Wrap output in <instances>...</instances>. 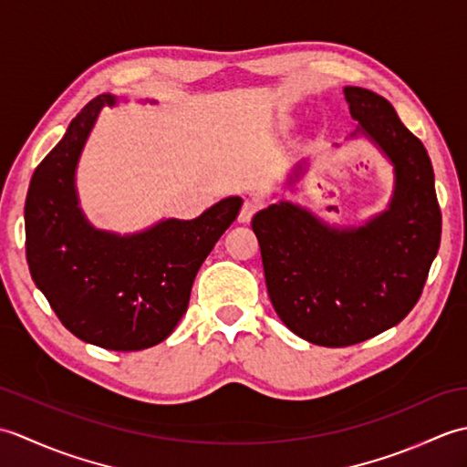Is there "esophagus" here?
Instances as JSON below:
<instances>
[{
  "label": "esophagus",
  "instance_id": "obj_1",
  "mask_svg": "<svg viewBox=\"0 0 467 467\" xmlns=\"http://www.w3.org/2000/svg\"><path fill=\"white\" fill-rule=\"evenodd\" d=\"M261 206H263L261 198H256V196L244 198V202L241 206V213H239V223H251V218L254 216V213L259 211Z\"/></svg>",
  "mask_w": 467,
  "mask_h": 467
}]
</instances>
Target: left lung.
<instances>
[{"label":"left lung","mask_w":467,"mask_h":467,"mask_svg":"<svg viewBox=\"0 0 467 467\" xmlns=\"http://www.w3.org/2000/svg\"><path fill=\"white\" fill-rule=\"evenodd\" d=\"M343 94L361 132L395 166L389 208L349 231L291 202L271 204L251 223L276 315L295 335L323 347L361 343L405 319L441 241L433 168L420 138L383 96L353 86Z\"/></svg>","instance_id":"8db88e82"}]
</instances>
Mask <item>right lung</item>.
<instances>
[{
    "instance_id": "right-lung-1",
    "label": "right lung",
    "mask_w": 467,
    "mask_h": 467,
    "mask_svg": "<svg viewBox=\"0 0 467 467\" xmlns=\"http://www.w3.org/2000/svg\"><path fill=\"white\" fill-rule=\"evenodd\" d=\"M96 96L37 164L26 196V259L57 319L78 339L112 351H140L174 331L188 309L194 276L239 216V196L194 221H162L146 233H102L78 208L74 172L102 108Z\"/></svg>"
}]
</instances>
